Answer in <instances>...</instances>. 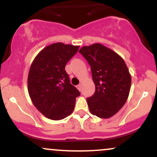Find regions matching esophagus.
<instances>
[{
  "mask_svg": "<svg viewBox=\"0 0 157 157\" xmlns=\"http://www.w3.org/2000/svg\"><path fill=\"white\" fill-rule=\"evenodd\" d=\"M77 89L79 90V91H81V88H82V86H81V84L77 85Z\"/></svg>",
  "mask_w": 157,
  "mask_h": 157,
  "instance_id": "obj_1",
  "label": "esophagus"
}]
</instances>
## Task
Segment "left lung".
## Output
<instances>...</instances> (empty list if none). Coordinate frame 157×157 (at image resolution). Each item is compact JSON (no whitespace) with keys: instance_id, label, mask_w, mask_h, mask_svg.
I'll list each match as a JSON object with an SVG mask.
<instances>
[{"instance_id":"left-lung-1","label":"left lung","mask_w":157,"mask_h":157,"mask_svg":"<svg viewBox=\"0 0 157 157\" xmlns=\"http://www.w3.org/2000/svg\"><path fill=\"white\" fill-rule=\"evenodd\" d=\"M80 53L91 66L95 92L87 99L90 112L100 118L111 117L128 97L131 76L123 59L100 44L85 46Z\"/></svg>"}]
</instances>
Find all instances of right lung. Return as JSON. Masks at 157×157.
I'll use <instances>...</instances> for the list:
<instances>
[{
	"label": "right lung",
	"instance_id": "right-lung-1",
	"mask_svg": "<svg viewBox=\"0 0 157 157\" xmlns=\"http://www.w3.org/2000/svg\"><path fill=\"white\" fill-rule=\"evenodd\" d=\"M79 46L55 43L37 54L30 66L28 91L32 103L46 117L60 120L73 112L80 94L70 83L65 67Z\"/></svg>",
	"mask_w": 157,
	"mask_h": 157
}]
</instances>
